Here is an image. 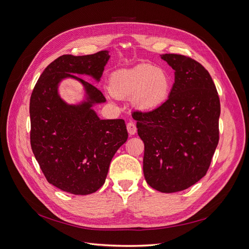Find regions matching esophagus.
<instances>
[{
    "label": "esophagus",
    "instance_id": "34e87169",
    "mask_svg": "<svg viewBox=\"0 0 249 249\" xmlns=\"http://www.w3.org/2000/svg\"><path fill=\"white\" fill-rule=\"evenodd\" d=\"M126 128L129 135H135L137 133V126L134 122H128L126 124Z\"/></svg>",
    "mask_w": 249,
    "mask_h": 249
}]
</instances>
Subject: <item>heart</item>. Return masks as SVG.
<instances>
[{
  "label": "heart",
  "instance_id": "heart-1",
  "mask_svg": "<svg viewBox=\"0 0 249 249\" xmlns=\"http://www.w3.org/2000/svg\"><path fill=\"white\" fill-rule=\"evenodd\" d=\"M109 85L116 96H133V102L138 108L153 110L167 99L171 82L164 69L142 64L115 72L110 77Z\"/></svg>",
  "mask_w": 249,
  "mask_h": 249
}]
</instances>
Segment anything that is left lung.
Here are the masks:
<instances>
[{
	"label": "left lung",
	"instance_id": "8db88e82",
	"mask_svg": "<svg viewBox=\"0 0 249 249\" xmlns=\"http://www.w3.org/2000/svg\"><path fill=\"white\" fill-rule=\"evenodd\" d=\"M174 70L167 100L148 112L135 111L144 142L147 183L161 193H176L206 175L219 142L220 99L208 71L193 58L161 55Z\"/></svg>",
	"mask_w": 249,
	"mask_h": 249
}]
</instances>
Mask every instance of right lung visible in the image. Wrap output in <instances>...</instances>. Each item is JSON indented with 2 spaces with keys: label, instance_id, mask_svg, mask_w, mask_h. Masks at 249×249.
Masks as SVG:
<instances>
[{
  "label": "right lung",
  "instance_id": "obj_1",
  "mask_svg": "<svg viewBox=\"0 0 249 249\" xmlns=\"http://www.w3.org/2000/svg\"><path fill=\"white\" fill-rule=\"evenodd\" d=\"M107 51L75 56L64 54L45 68L30 97V144L46 180L64 192L85 196L104 184L115 152L127 139L124 120H100L92 106L106 101L91 83L109 60ZM66 77L79 80L87 98L68 105L58 94Z\"/></svg>",
  "mask_w": 249,
  "mask_h": 249
}]
</instances>
